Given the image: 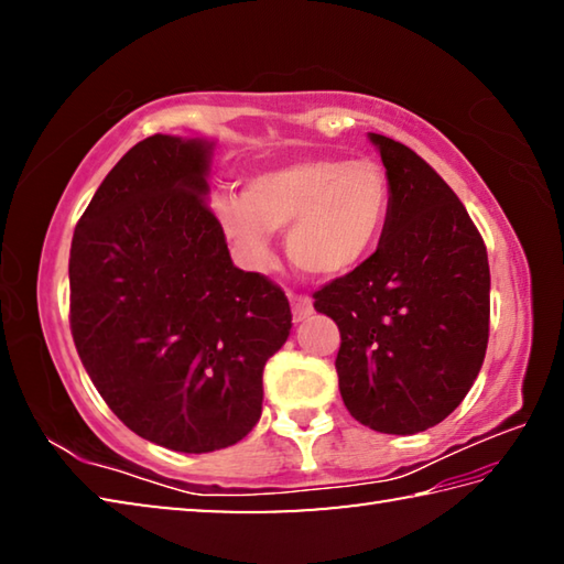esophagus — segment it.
<instances>
[{"label": "esophagus", "instance_id": "34e87169", "mask_svg": "<svg viewBox=\"0 0 564 564\" xmlns=\"http://www.w3.org/2000/svg\"><path fill=\"white\" fill-rule=\"evenodd\" d=\"M291 311H293V321L301 323L313 313V301L308 299V295L291 293Z\"/></svg>", "mask_w": 564, "mask_h": 564}]
</instances>
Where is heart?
Here are the masks:
<instances>
[{
	"mask_svg": "<svg viewBox=\"0 0 564 564\" xmlns=\"http://www.w3.org/2000/svg\"><path fill=\"white\" fill-rule=\"evenodd\" d=\"M393 184L373 159L305 156L248 176L241 194L214 198V214L246 263L271 261L273 231H285L295 269L338 279L368 259L386 234Z\"/></svg>",
	"mask_w": 564,
	"mask_h": 564,
	"instance_id": "1",
	"label": "heart"
}]
</instances>
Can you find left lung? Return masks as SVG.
<instances>
[{"instance_id": "1", "label": "left lung", "mask_w": 564, "mask_h": 564, "mask_svg": "<svg viewBox=\"0 0 564 564\" xmlns=\"http://www.w3.org/2000/svg\"><path fill=\"white\" fill-rule=\"evenodd\" d=\"M393 184L373 256L313 293L338 323V388L378 433L445 420L480 373L490 336V265L460 198L413 149L370 133Z\"/></svg>"}]
</instances>
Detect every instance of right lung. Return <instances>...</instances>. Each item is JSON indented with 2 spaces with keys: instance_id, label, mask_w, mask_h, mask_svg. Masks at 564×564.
I'll return each instance as SVG.
<instances>
[{
  "instance_id": "right-lung-1",
  "label": "right lung",
  "mask_w": 564,
  "mask_h": 564,
  "mask_svg": "<svg viewBox=\"0 0 564 564\" xmlns=\"http://www.w3.org/2000/svg\"><path fill=\"white\" fill-rule=\"evenodd\" d=\"M204 139L154 133L101 181L74 228L69 323L111 413L176 453L241 441L263 368L291 333L285 293L236 269L206 204Z\"/></svg>"
}]
</instances>
